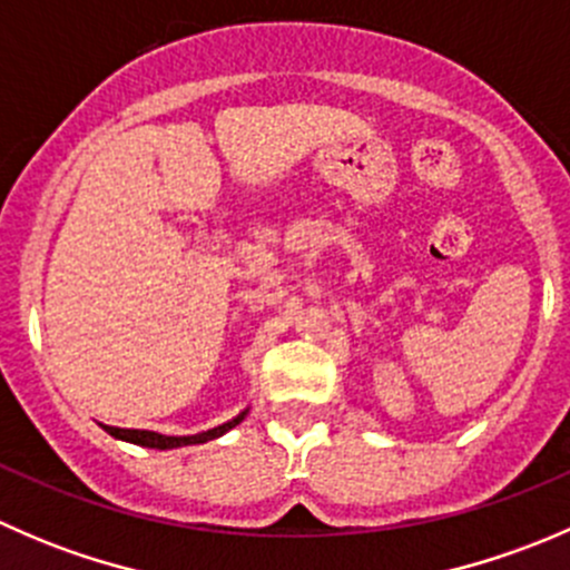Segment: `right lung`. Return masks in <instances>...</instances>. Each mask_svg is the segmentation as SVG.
<instances>
[{
  "label": "right lung",
  "instance_id": "add662e5",
  "mask_svg": "<svg viewBox=\"0 0 570 570\" xmlns=\"http://www.w3.org/2000/svg\"><path fill=\"white\" fill-rule=\"evenodd\" d=\"M248 416V407L243 413H237L234 419L228 422L217 424V428L204 430V433H195V435H163V433H154V430H124V428H109V424H101L112 439L126 441V444H137V446H148V450H178V446H193V444H206L212 439H220L226 435L228 430L237 428L243 419Z\"/></svg>",
  "mask_w": 570,
  "mask_h": 570
}]
</instances>
